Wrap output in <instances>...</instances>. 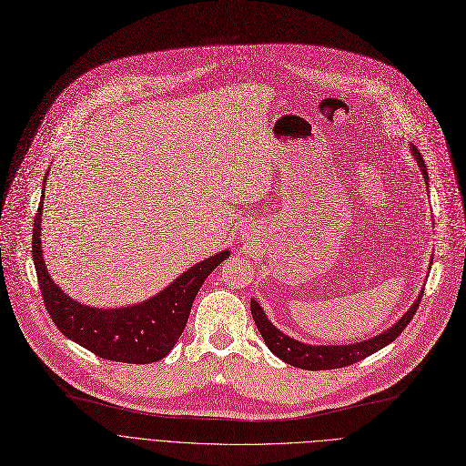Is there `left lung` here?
Returning <instances> with one entry per match:
<instances>
[{
    "instance_id": "1",
    "label": "left lung",
    "mask_w": 466,
    "mask_h": 466,
    "mask_svg": "<svg viewBox=\"0 0 466 466\" xmlns=\"http://www.w3.org/2000/svg\"><path fill=\"white\" fill-rule=\"evenodd\" d=\"M412 155L421 169V175L427 183V167L425 162L420 155V151L412 146ZM423 291L420 293V297L414 300V304L409 308V311L398 320L396 325L390 327L388 330H384L382 334L366 339V341H358V343H349V345H308V343H300L289 336H285L283 332H279L270 320L267 319V315L263 313L261 306L252 300L249 302V309H252L256 327L259 330V334L263 336L267 347L278 356L285 364L300 368V370H309V371H320V370H338V368H345L350 364H356L358 360H364L366 356L380 350L382 347H386L388 343H391L396 339L405 327L410 323L420 300H421Z\"/></svg>"
}]
</instances>
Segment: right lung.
<instances>
[{
    "label": "right lung",
    "mask_w": 466,
    "mask_h": 466,
    "mask_svg": "<svg viewBox=\"0 0 466 466\" xmlns=\"http://www.w3.org/2000/svg\"><path fill=\"white\" fill-rule=\"evenodd\" d=\"M41 214L43 201L33 222L31 249L45 306L61 334L112 362L151 364L162 360L185 332L192 302L203 281L229 258L228 249L207 258L141 304L110 309L89 308L65 295L50 278L41 249Z\"/></svg>",
    "instance_id": "add662e5"
}]
</instances>
